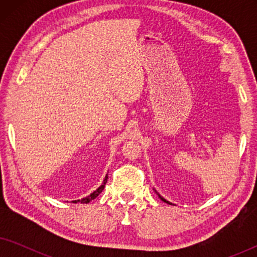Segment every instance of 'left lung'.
Listing matches in <instances>:
<instances>
[{
	"label": "left lung",
	"mask_w": 257,
	"mask_h": 257,
	"mask_svg": "<svg viewBox=\"0 0 257 257\" xmlns=\"http://www.w3.org/2000/svg\"><path fill=\"white\" fill-rule=\"evenodd\" d=\"M156 193H157V192H156ZM157 194H158V193H157ZM158 196H159V198H160L161 200H163V201H164V202H166V203H168V205H172V203H171V202H168V201H167V200H165V199H164V198H163V196H161V195H159V194H158Z\"/></svg>",
	"instance_id": "left-lung-1"
}]
</instances>
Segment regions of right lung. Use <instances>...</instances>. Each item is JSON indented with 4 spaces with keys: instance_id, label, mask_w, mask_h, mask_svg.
<instances>
[{
    "instance_id": "obj_1",
    "label": "right lung",
    "mask_w": 257,
    "mask_h": 257,
    "mask_svg": "<svg viewBox=\"0 0 257 257\" xmlns=\"http://www.w3.org/2000/svg\"><path fill=\"white\" fill-rule=\"evenodd\" d=\"M106 181H107V175L106 177H105V179H104V181H103V184H101V186L100 187H98L96 191H94L93 193H91L90 195H87L86 198H83L82 200H75V201H72V202H75V203H77V202H83V203H89L90 201H92L93 199H96L98 195L100 194L101 192H103V189H104V187H105V185H106Z\"/></svg>"
}]
</instances>
